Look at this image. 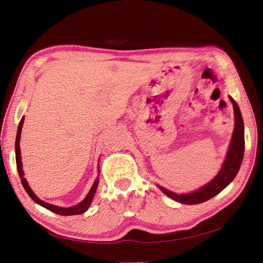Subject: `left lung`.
Segmentation results:
<instances>
[{
  "label": "left lung",
  "instance_id": "left-lung-1",
  "mask_svg": "<svg viewBox=\"0 0 263 263\" xmlns=\"http://www.w3.org/2000/svg\"><path fill=\"white\" fill-rule=\"evenodd\" d=\"M230 100L233 104L235 127L226 161L223 163L221 171L217 173V175L210 183L204 185L203 187L198 189L197 191L187 194H176L174 192H171L158 185V187L161 189L165 195L182 204H198L205 202L210 198L214 197L216 194H219L222 190L226 189L234 180V177L240 170L243 154H245V124H243V118L238 104L232 97H230Z\"/></svg>",
  "mask_w": 263,
  "mask_h": 263
}]
</instances>
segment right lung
<instances>
[{
  "label": "right lung",
  "instance_id": "1",
  "mask_svg": "<svg viewBox=\"0 0 263 263\" xmlns=\"http://www.w3.org/2000/svg\"><path fill=\"white\" fill-rule=\"evenodd\" d=\"M23 121H24V117H22L20 124H18V127H17V134H16V139H15V159H16V168H17V172H18V176H20V178H21V183L23 185L24 190L27 191V193L29 194V196L36 204H39V205L46 208L47 210L51 211V212H53L55 214H59V215H77V214L85 213L86 211L89 209V206H90L96 191H97L98 183H99L98 177L96 178L93 185L91 186L90 191H89V193L87 194V196L83 198V201L79 204H77V205H74V206H71V208H60V206H57V205H52V204H50V203L43 202V201L40 200V198H37V196L33 193V192L31 191L27 180L24 178V172H23V168H22V162H21L20 137H21V130H22Z\"/></svg>",
  "mask_w": 263,
  "mask_h": 263
}]
</instances>
